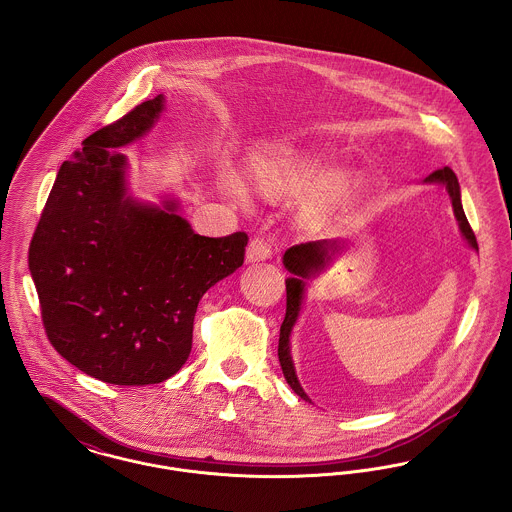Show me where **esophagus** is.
I'll return each mask as SVG.
<instances>
[{
  "label": "esophagus",
  "mask_w": 512,
  "mask_h": 512,
  "mask_svg": "<svg viewBox=\"0 0 512 512\" xmlns=\"http://www.w3.org/2000/svg\"><path fill=\"white\" fill-rule=\"evenodd\" d=\"M272 253L271 241L265 240V238H253L247 245V261L249 263H255V261H265L269 259Z\"/></svg>",
  "instance_id": "34e87169"
}]
</instances>
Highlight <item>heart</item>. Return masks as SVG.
Masks as SVG:
<instances>
[{
  "label": "heart",
  "mask_w": 512,
  "mask_h": 512,
  "mask_svg": "<svg viewBox=\"0 0 512 512\" xmlns=\"http://www.w3.org/2000/svg\"><path fill=\"white\" fill-rule=\"evenodd\" d=\"M329 160L323 152L282 149L274 152L257 166V181L267 193H286L309 183L315 176L325 172ZM354 183L348 178L332 180L327 187L317 193L319 203H329L350 193ZM234 193L241 195L240 185H232Z\"/></svg>",
  "instance_id": "b5f03b06"
}]
</instances>
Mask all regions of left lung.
I'll list each match as a JSON object with an SVG mask.
<instances>
[{
	"label": "left lung",
	"instance_id": "obj_1",
	"mask_svg": "<svg viewBox=\"0 0 512 512\" xmlns=\"http://www.w3.org/2000/svg\"><path fill=\"white\" fill-rule=\"evenodd\" d=\"M425 181L429 183H445L447 185V191L451 195L452 209L456 214V220H458V226L462 230V236L466 238V241L478 249V241L474 236V230L464 214L462 209V203H460V185H458V178L456 174L452 172L449 166L445 168H439L435 172H431ZM340 245L336 241H307V243H300V245H292L286 253H284V267L292 274V278L286 280V317L280 325V340H278V360H280V367H282V373H284V379L288 381V385L292 387V391L296 392L298 396H301L303 400H309L307 394L301 389L300 381L296 377V371H294V363H292V356H290V332L292 327L298 319V313H300L301 296H303V282L301 278H307L309 274L321 269L325 265V261H329L331 256L329 252L334 253Z\"/></svg>",
	"mask_w": 512,
	"mask_h": 512
}]
</instances>
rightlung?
<instances>
[{"mask_svg": "<svg viewBox=\"0 0 512 512\" xmlns=\"http://www.w3.org/2000/svg\"><path fill=\"white\" fill-rule=\"evenodd\" d=\"M162 94L94 131L61 164L36 224L29 269L42 325L61 358L98 381L139 387L189 358L199 300L240 269L247 234L207 238L176 214L125 195V156Z\"/></svg>", "mask_w": 512, "mask_h": 512, "instance_id": "right-lung-1", "label": "right lung"}]
</instances>
